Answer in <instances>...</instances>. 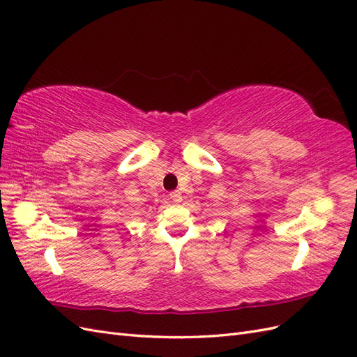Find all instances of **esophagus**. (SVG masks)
I'll list each match as a JSON object with an SVG mask.
<instances>
[{
    "mask_svg": "<svg viewBox=\"0 0 357 357\" xmlns=\"http://www.w3.org/2000/svg\"><path fill=\"white\" fill-rule=\"evenodd\" d=\"M169 198L174 201V202H181L183 201V197H181V193H180V190H172V192H169Z\"/></svg>",
    "mask_w": 357,
    "mask_h": 357,
    "instance_id": "obj_1",
    "label": "esophagus"
}]
</instances>
